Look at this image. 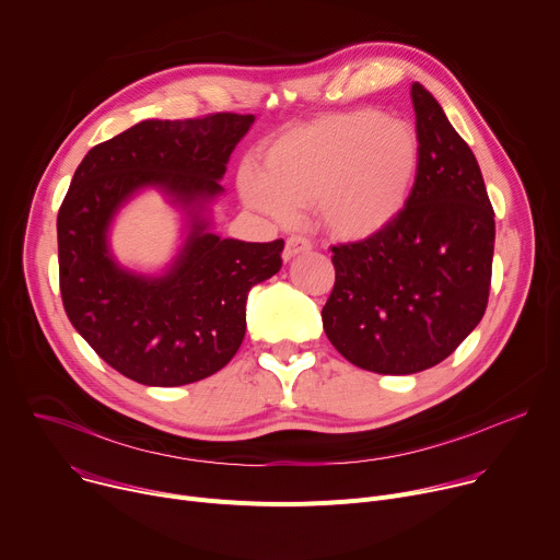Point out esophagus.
Returning a JSON list of instances; mask_svg holds the SVG:
<instances>
[{"instance_id":"obj_1","label":"esophagus","mask_w":560,"mask_h":560,"mask_svg":"<svg viewBox=\"0 0 560 560\" xmlns=\"http://www.w3.org/2000/svg\"><path fill=\"white\" fill-rule=\"evenodd\" d=\"M311 247H313V245H311L308 238H304V236H290V238L285 241V247H283V260H290V258H294L296 254L308 252Z\"/></svg>"}]
</instances>
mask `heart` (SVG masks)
<instances>
[{
	"instance_id": "1",
	"label": "heart",
	"mask_w": 560,
	"mask_h": 560,
	"mask_svg": "<svg viewBox=\"0 0 560 560\" xmlns=\"http://www.w3.org/2000/svg\"><path fill=\"white\" fill-rule=\"evenodd\" d=\"M421 139L407 121L353 109L288 130L264 155V177L245 175L243 198L277 222L319 205L330 234L347 241L387 230L412 198Z\"/></svg>"
}]
</instances>
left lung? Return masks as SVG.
Segmentation results:
<instances>
[{
  "instance_id": "obj_1",
  "label": "left lung",
  "mask_w": 560,
  "mask_h": 560,
  "mask_svg": "<svg viewBox=\"0 0 560 560\" xmlns=\"http://www.w3.org/2000/svg\"><path fill=\"white\" fill-rule=\"evenodd\" d=\"M421 166L387 230L332 245L326 338L349 362L385 376L448 358L489 304L495 213L479 164L436 98L412 85Z\"/></svg>"
}]
</instances>
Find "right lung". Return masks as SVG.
<instances>
[{
    "label": "right lung",
    "instance_id": "add662e5",
    "mask_svg": "<svg viewBox=\"0 0 560 560\" xmlns=\"http://www.w3.org/2000/svg\"><path fill=\"white\" fill-rule=\"evenodd\" d=\"M254 115L215 112L141 121L85 155L58 211L62 306L85 342L119 374L151 387L213 376L245 338L247 292L281 268L283 241L245 243L209 232L207 205ZM145 185L192 218L170 270L143 278L106 247L110 218Z\"/></svg>",
    "mask_w": 560,
    "mask_h": 560
}]
</instances>
